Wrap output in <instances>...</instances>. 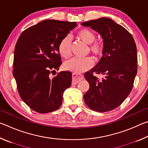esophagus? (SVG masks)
<instances>
[{
	"label": "esophagus",
	"instance_id": "34e87169",
	"mask_svg": "<svg viewBox=\"0 0 148 148\" xmlns=\"http://www.w3.org/2000/svg\"><path fill=\"white\" fill-rule=\"evenodd\" d=\"M84 76L82 75H77L75 73L72 74V84H76L77 82L83 79Z\"/></svg>",
	"mask_w": 148,
	"mask_h": 148
}]
</instances>
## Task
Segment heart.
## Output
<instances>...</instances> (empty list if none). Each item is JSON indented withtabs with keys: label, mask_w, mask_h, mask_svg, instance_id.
<instances>
[{
	"label": "heart",
	"mask_w": 148,
	"mask_h": 148,
	"mask_svg": "<svg viewBox=\"0 0 148 148\" xmlns=\"http://www.w3.org/2000/svg\"><path fill=\"white\" fill-rule=\"evenodd\" d=\"M76 37L84 43L89 45V49L94 56H101L104 49V45L100 41H95V34L91 30L83 29L77 32ZM59 53L65 59L71 56V39L69 36L62 38L58 46ZM92 60L89 57L84 58H72L64 63V68L66 71L79 74L87 71L92 66Z\"/></svg>",
	"instance_id": "1"
}]
</instances>
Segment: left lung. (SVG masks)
<instances>
[{"label": "left lung", "instance_id": "8db88e82", "mask_svg": "<svg viewBox=\"0 0 148 148\" xmlns=\"http://www.w3.org/2000/svg\"><path fill=\"white\" fill-rule=\"evenodd\" d=\"M81 25L98 32L104 45L101 60L84 74L89 84L84 101L95 111H111L122 104L133 87L137 74L136 44L128 31L110 18L101 17ZM94 72L105 77L99 79Z\"/></svg>", "mask_w": 148, "mask_h": 148}]
</instances>
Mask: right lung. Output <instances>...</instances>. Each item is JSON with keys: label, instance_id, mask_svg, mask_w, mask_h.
I'll return each mask as SVG.
<instances>
[{"label": "right lung", "instance_id": "obj_1", "mask_svg": "<svg viewBox=\"0 0 148 148\" xmlns=\"http://www.w3.org/2000/svg\"><path fill=\"white\" fill-rule=\"evenodd\" d=\"M76 22L47 19L22 32L14 50L13 75L21 99L34 111L45 114L61 106L62 94L71 86L72 73L61 71L58 46Z\"/></svg>", "mask_w": 148, "mask_h": 148}]
</instances>
